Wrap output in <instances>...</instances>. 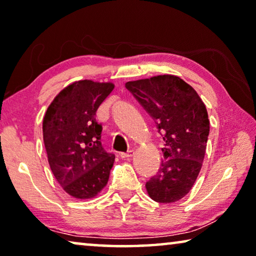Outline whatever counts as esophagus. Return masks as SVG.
<instances>
[{"label":"esophagus","instance_id":"1","mask_svg":"<svg viewBox=\"0 0 256 256\" xmlns=\"http://www.w3.org/2000/svg\"><path fill=\"white\" fill-rule=\"evenodd\" d=\"M134 154H135V152H134L132 150H130V151H128V152L120 153V156H121V158H124V159H128V158H132V156H134Z\"/></svg>","mask_w":256,"mask_h":256}]
</instances>
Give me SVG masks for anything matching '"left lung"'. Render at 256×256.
Returning <instances> with one entry per match:
<instances>
[{"label": "left lung", "mask_w": 256, "mask_h": 256, "mask_svg": "<svg viewBox=\"0 0 256 256\" xmlns=\"http://www.w3.org/2000/svg\"><path fill=\"white\" fill-rule=\"evenodd\" d=\"M126 88L164 134V160L145 184L148 194L156 202H178L194 186L205 158L210 134L206 106L190 84L172 74L129 81Z\"/></svg>", "instance_id": "left-lung-1"}]
</instances>
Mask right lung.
<instances>
[{"label": "right lung", "instance_id": "right-lung-1", "mask_svg": "<svg viewBox=\"0 0 256 256\" xmlns=\"http://www.w3.org/2000/svg\"><path fill=\"white\" fill-rule=\"evenodd\" d=\"M113 89L112 82L76 81L54 98L43 116L51 172L73 198H95L108 182L116 156L102 146L96 112Z\"/></svg>", "mask_w": 256, "mask_h": 256}]
</instances>
